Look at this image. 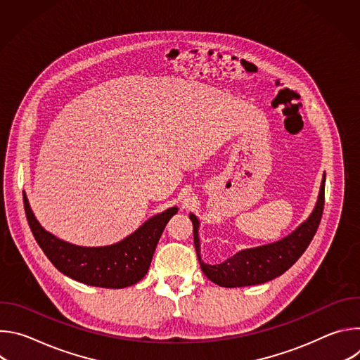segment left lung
Instances as JSON below:
<instances>
[{"instance_id": "1", "label": "left lung", "mask_w": 360, "mask_h": 360, "mask_svg": "<svg viewBox=\"0 0 360 360\" xmlns=\"http://www.w3.org/2000/svg\"><path fill=\"white\" fill-rule=\"evenodd\" d=\"M325 179L326 175L323 174L318 200L312 214L292 233L268 245L242 249L222 264L210 265L202 261L199 219L193 214H189V219L193 225V243L202 272L210 281L224 288L261 285L285 274L300 258L318 231L325 205Z\"/></svg>"}]
</instances>
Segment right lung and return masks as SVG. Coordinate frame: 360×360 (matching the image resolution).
Here are the masks:
<instances>
[{"instance_id":"add662e5","label":"right lung","mask_w":360,"mask_h":360,"mask_svg":"<svg viewBox=\"0 0 360 360\" xmlns=\"http://www.w3.org/2000/svg\"><path fill=\"white\" fill-rule=\"evenodd\" d=\"M24 210L35 240L60 272L81 283L122 289L139 282L148 272L153 252L176 207L153 215L122 240L107 246H79L45 231L37 221L27 195Z\"/></svg>"}]
</instances>
